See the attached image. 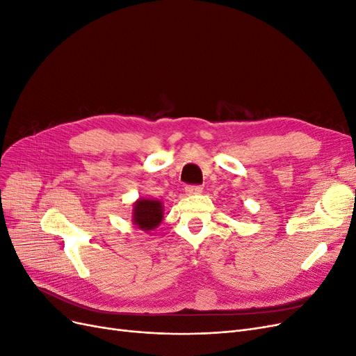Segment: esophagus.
I'll return each instance as SVG.
<instances>
[{"label": "esophagus", "instance_id": "esophagus-1", "mask_svg": "<svg viewBox=\"0 0 356 356\" xmlns=\"http://www.w3.org/2000/svg\"><path fill=\"white\" fill-rule=\"evenodd\" d=\"M201 191H202V188H201V186H195V185H188V186L185 188V192H186L188 195H196V193H201Z\"/></svg>", "mask_w": 356, "mask_h": 356}]
</instances>
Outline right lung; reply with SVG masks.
Wrapping results in <instances>:
<instances>
[{"label":"right lung","instance_id":"add662e5","mask_svg":"<svg viewBox=\"0 0 356 356\" xmlns=\"http://www.w3.org/2000/svg\"><path fill=\"white\" fill-rule=\"evenodd\" d=\"M163 213L164 207L161 201L139 198L134 204V213H131L134 216H131V220H134V225L140 230L149 232L154 230L163 221Z\"/></svg>","mask_w":356,"mask_h":356}]
</instances>
